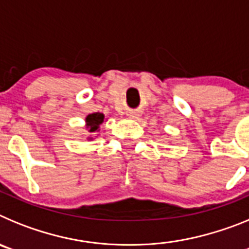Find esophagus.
I'll return each instance as SVG.
<instances>
[{"label": "esophagus", "instance_id": "esophagus-1", "mask_svg": "<svg viewBox=\"0 0 249 249\" xmlns=\"http://www.w3.org/2000/svg\"><path fill=\"white\" fill-rule=\"evenodd\" d=\"M128 116H129V117H131V118H136V117H137V114H136L135 112H131V113H129Z\"/></svg>", "mask_w": 249, "mask_h": 249}]
</instances>
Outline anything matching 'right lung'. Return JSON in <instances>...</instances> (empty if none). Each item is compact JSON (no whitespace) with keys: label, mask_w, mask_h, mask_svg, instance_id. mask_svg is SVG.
Masks as SVG:
<instances>
[{"label":"right lung","mask_w":249,"mask_h":249,"mask_svg":"<svg viewBox=\"0 0 249 249\" xmlns=\"http://www.w3.org/2000/svg\"><path fill=\"white\" fill-rule=\"evenodd\" d=\"M103 120H105V114L100 113V112H94V113L89 114L86 117V128L89 129V132H91V133H97L100 131L98 128L103 123Z\"/></svg>","instance_id":"obj_1"}]
</instances>
